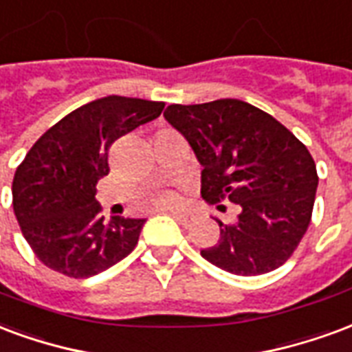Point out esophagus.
<instances>
[{"label":"esophagus","mask_w":352,"mask_h":352,"mask_svg":"<svg viewBox=\"0 0 352 352\" xmlns=\"http://www.w3.org/2000/svg\"><path fill=\"white\" fill-rule=\"evenodd\" d=\"M170 214L176 217V221L182 223V225H189L191 223V215L186 214V212H170Z\"/></svg>","instance_id":"1"}]
</instances>
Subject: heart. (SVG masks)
<instances>
[{
  "label": "heart",
  "instance_id": "b5f03b06",
  "mask_svg": "<svg viewBox=\"0 0 352 352\" xmlns=\"http://www.w3.org/2000/svg\"><path fill=\"white\" fill-rule=\"evenodd\" d=\"M155 204H157L159 208H174L176 204H178V197H176L174 193H163V195H159Z\"/></svg>",
  "mask_w": 352,
  "mask_h": 352
}]
</instances>
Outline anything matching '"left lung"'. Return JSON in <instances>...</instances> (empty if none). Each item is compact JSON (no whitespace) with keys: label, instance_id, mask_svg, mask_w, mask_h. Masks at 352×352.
<instances>
[{"label":"left lung","instance_id":"obj_1","mask_svg":"<svg viewBox=\"0 0 352 352\" xmlns=\"http://www.w3.org/2000/svg\"><path fill=\"white\" fill-rule=\"evenodd\" d=\"M165 120L202 165V199H229L240 208L232 225L215 219L219 240L202 257L236 276H261L287 263L309 227L319 184L306 146L240 99L170 104Z\"/></svg>","mask_w":352,"mask_h":352}]
</instances>
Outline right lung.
Segmentation results:
<instances>
[{"instance_id":"right-lung-1","label":"right lung","mask_w":352,"mask_h":352,"mask_svg":"<svg viewBox=\"0 0 352 352\" xmlns=\"http://www.w3.org/2000/svg\"><path fill=\"white\" fill-rule=\"evenodd\" d=\"M165 102L109 95L73 110L46 131L18 165L12 208L41 263L74 279L91 278L135 250L146 219L104 221L95 201L114 140L159 118Z\"/></svg>"}]
</instances>
